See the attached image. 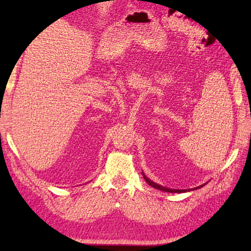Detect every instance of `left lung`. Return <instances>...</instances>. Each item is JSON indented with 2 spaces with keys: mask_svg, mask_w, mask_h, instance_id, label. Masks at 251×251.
I'll return each mask as SVG.
<instances>
[{
  "mask_svg": "<svg viewBox=\"0 0 251 251\" xmlns=\"http://www.w3.org/2000/svg\"><path fill=\"white\" fill-rule=\"evenodd\" d=\"M142 175H143V178H145V180L147 181V182L150 184L152 188H154V189H157V190H161V191H163V192H168V193H184V192H190V191H194V190H197V189H200V188H201V186H204L206 183H204V184H201V185H200V186H197V188H193V189H189V190H177V189H169V188H166V186H163V185H161V184H158V183H155V182H153V181L151 180V179H149L147 176L142 173Z\"/></svg>",
  "mask_w": 251,
  "mask_h": 251,
  "instance_id": "obj_1",
  "label": "left lung"
}]
</instances>
